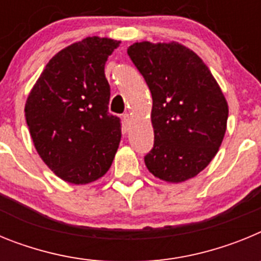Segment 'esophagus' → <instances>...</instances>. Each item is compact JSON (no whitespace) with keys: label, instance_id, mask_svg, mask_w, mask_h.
<instances>
[{"label":"esophagus","instance_id":"34e87169","mask_svg":"<svg viewBox=\"0 0 261 261\" xmlns=\"http://www.w3.org/2000/svg\"><path fill=\"white\" fill-rule=\"evenodd\" d=\"M123 123H124V126H125V128H128V125L130 124V116H129V114L123 115Z\"/></svg>","mask_w":261,"mask_h":261}]
</instances>
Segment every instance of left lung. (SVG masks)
<instances>
[{
	"mask_svg": "<svg viewBox=\"0 0 261 261\" xmlns=\"http://www.w3.org/2000/svg\"><path fill=\"white\" fill-rule=\"evenodd\" d=\"M128 55L153 98L154 146L145 165L162 180H188L222 144L229 116L225 96L202 60L179 43L141 41Z\"/></svg>",
	"mask_w": 261,
	"mask_h": 261,
	"instance_id": "1",
	"label": "left lung"
}]
</instances>
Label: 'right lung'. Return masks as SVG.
<instances>
[{"label":"right lung","instance_id":"right-lung-1","mask_svg":"<svg viewBox=\"0 0 261 261\" xmlns=\"http://www.w3.org/2000/svg\"><path fill=\"white\" fill-rule=\"evenodd\" d=\"M120 41L86 38L49 60L27 98L24 115L40 158L62 180L87 184L112 165L121 124L108 112V56Z\"/></svg>","mask_w":261,"mask_h":261}]
</instances>
